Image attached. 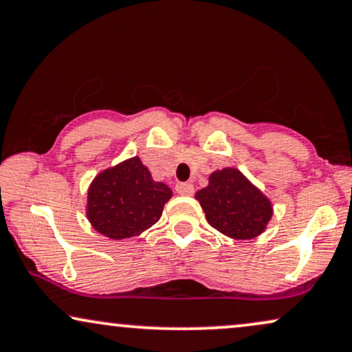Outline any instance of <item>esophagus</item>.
I'll list each match as a JSON object with an SVG mask.
<instances>
[{
  "label": "esophagus",
  "mask_w": 352,
  "mask_h": 352,
  "mask_svg": "<svg viewBox=\"0 0 352 352\" xmlns=\"http://www.w3.org/2000/svg\"><path fill=\"white\" fill-rule=\"evenodd\" d=\"M175 190L179 195H186V197H191L195 193V186L191 184H177Z\"/></svg>",
  "instance_id": "34e87169"
}]
</instances>
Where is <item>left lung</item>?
Returning <instances> with one entry per match:
<instances>
[{
    "instance_id": "obj_1",
    "label": "left lung",
    "mask_w": 352,
    "mask_h": 352,
    "mask_svg": "<svg viewBox=\"0 0 352 352\" xmlns=\"http://www.w3.org/2000/svg\"><path fill=\"white\" fill-rule=\"evenodd\" d=\"M209 224L230 239H255L266 229L273 206L268 198L234 167L209 175L206 188L197 191Z\"/></svg>"
}]
</instances>
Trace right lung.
Masks as SVG:
<instances>
[{"mask_svg": "<svg viewBox=\"0 0 352 352\" xmlns=\"http://www.w3.org/2000/svg\"><path fill=\"white\" fill-rule=\"evenodd\" d=\"M172 190L154 182L140 157L105 168L87 190V219L97 232L113 240L140 235L161 219Z\"/></svg>", "mask_w": 352, "mask_h": 352, "instance_id": "right-lung-1", "label": "right lung"}]
</instances>
